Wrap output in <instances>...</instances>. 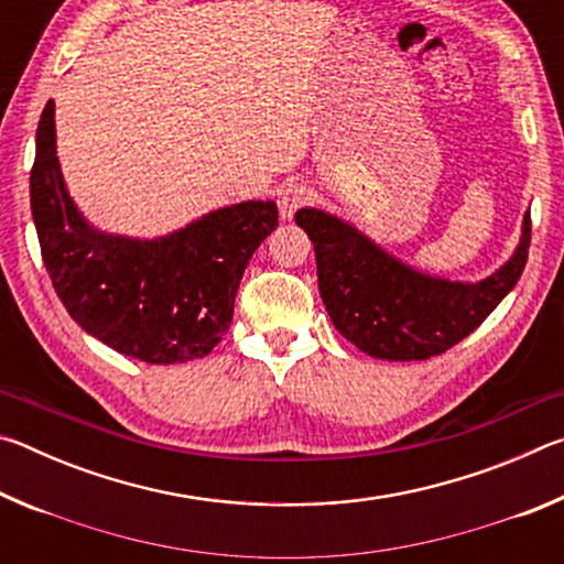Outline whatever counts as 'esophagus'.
Segmentation results:
<instances>
[{
    "label": "esophagus",
    "mask_w": 564,
    "mask_h": 564,
    "mask_svg": "<svg viewBox=\"0 0 564 564\" xmlns=\"http://www.w3.org/2000/svg\"><path fill=\"white\" fill-rule=\"evenodd\" d=\"M308 202H311V191L301 184H289V186L279 188V198H275L281 218H293L295 212H299V208Z\"/></svg>",
    "instance_id": "1"
}]
</instances>
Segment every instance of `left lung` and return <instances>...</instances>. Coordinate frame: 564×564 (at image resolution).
I'll return each instance as SVG.
<instances>
[{"instance_id": "8db88e82", "label": "left lung", "mask_w": 564, "mask_h": 564, "mask_svg": "<svg viewBox=\"0 0 564 564\" xmlns=\"http://www.w3.org/2000/svg\"><path fill=\"white\" fill-rule=\"evenodd\" d=\"M295 224L316 251L318 289L333 326L380 360H425L470 336L520 281L530 248L524 212L520 243L500 269L480 281H451L388 253L336 214L305 206L295 212Z\"/></svg>"}]
</instances>
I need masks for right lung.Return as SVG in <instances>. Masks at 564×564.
<instances>
[{"instance_id": "1", "label": "right lung", "mask_w": 564, "mask_h": 564, "mask_svg": "<svg viewBox=\"0 0 564 564\" xmlns=\"http://www.w3.org/2000/svg\"><path fill=\"white\" fill-rule=\"evenodd\" d=\"M30 196L42 259L69 316L109 348L154 366L214 350L231 326L248 261L279 226L273 202H241L156 238L101 231L66 188L52 99L36 129Z\"/></svg>"}]
</instances>
